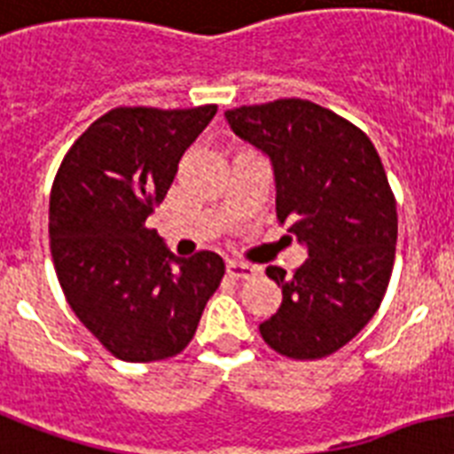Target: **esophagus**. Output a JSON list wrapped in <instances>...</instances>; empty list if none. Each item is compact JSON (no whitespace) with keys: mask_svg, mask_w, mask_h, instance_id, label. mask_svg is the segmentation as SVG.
Segmentation results:
<instances>
[{"mask_svg":"<svg viewBox=\"0 0 454 454\" xmlns=\"http://www.w3.org/2000/svg\"><path fill=\"white\" fill-rule=\"evenodd\" d=\"M228 275L235 279H249L256 275V268L254 265L239 263V261H228Z\"/></svg>","mask_w":454,"mask_h":454,"instance_id":"1","label":"esophagus"}]
</instances>
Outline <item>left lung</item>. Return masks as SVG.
I'll list each match as a JSON object with an SVG mask.
<instances>
[{"label": "left lung", "instance_id": "left-lung-1", "mask_svg": "<svg viewBox=\"0 0 454 454\" xmlns=\"http://www.w3.org/2000/svg\"><path fill=\"white\" fill-rule=\"evenodd\" d=\"M239 139L270 158L279 223L308 249L282 286L279 310L259 326L291 359H322L348 345L380 308L394 268L396 200L373 142L308 99L228 109Z\"/></svg>", "mask_w": 454, "mask_h": 454}]
</instances>
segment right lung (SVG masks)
<instances>
[{
    "instance_id": "obj_1",
    "label": "right lung",
    "mask_w": 454,
    "mask_h": 454,
    "mask_svg": "<svg viewBox=\"0 0 454 454\" xmlns=\"http://www.w3.org/2000/svg\"><path fill=\"white\" fill-rule=\"evenodd\" d=\"M193 109L116 106L67 151L48 209L55 272L81 324L123 361H160L193 338L223 259H182L146 228L184 151L215 119Z\"/></svg>"
}]
</instances>
